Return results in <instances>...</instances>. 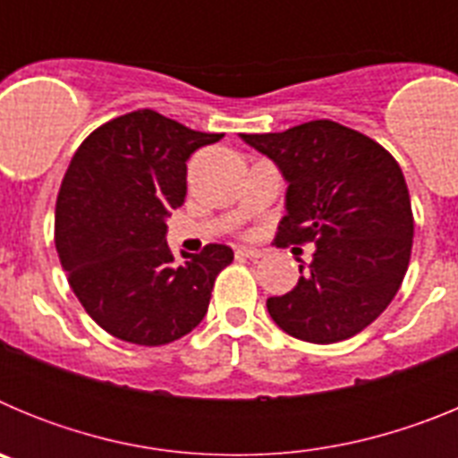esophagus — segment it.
Here are the masks:
<instances>
[{"label": "esophagus", "mask_w": 458, "mask_h": 458, "mask_svg": "<svg viewBox=\"0 0 458 458\" xmlns=\"http://www.w3.org/2000/svg\"><path fill=\"white\" fill-rule=\"evenodd\" d=\"M236 257L238 259H261L264 254L259 252V250H254V248H238Z\"/></svg>", "instance_id": "esophagus-1"}]
</instances>
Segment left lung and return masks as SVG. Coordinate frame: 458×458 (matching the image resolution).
I'll list each match as a JSON object with an SVG mask.
<instances>
[{
    "instance_id": "1",
    "label": "left lung",
    "mask_w": 458,
    "mask_h": 458,
    "mask_svg": "<svg viewBox=\"0 0 458 458\" xmlns=\"http://www.w3.org/2000/svg\"><path fill=\"white\" fill-rule=\"evenodd\" d=\"M241 137L289 183L275 245H317L298 284L268 298V314L302 342L353 337L386 311L411 261L415 222L402 167L378 141L327 119Z\"/></svg>"
}]
</instances>
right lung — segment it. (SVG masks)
Wrapping results in <instances>:
<instances>
[{
  "label": "right lung",
  "instance_id": "obj_1",
  "mask_svg": "<svg viewBox=\"0 0 458 458\" xmlns=\"http://www.w3.org/2000/svg\"><path fill=\"white\" fill-rule=\"evenodd\" d=\"M222 132L190 131L153 109L116 116L80 144L59 188L55 245L68 284L103 330L163 346L199 326L232 248L167 245V216L188 192V157Z\"/></svg>",
  "mask_w": 458,
  "mask_h": 458
}]
</instances>
